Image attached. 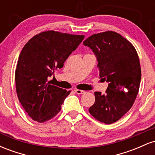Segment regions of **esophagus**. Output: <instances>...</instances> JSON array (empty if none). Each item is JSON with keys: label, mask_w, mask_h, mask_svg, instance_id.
Listing matches in <instances>:
<instances>
[{"label": "esophagus", "mask_w": 155, "mask_h": 155, "mask_svg": "<svg viewBox=\"0 0 155 155\" xmlns=\"http://www.w3.org/2000/svg\"><path fill=\"white\" fill-rule=\"evenodd\" d=\"M74 92H75L76 94H78V95H81V94L84 93V91L81 90H74Z\"/></svg>", "instance_id": "esophagus-1"}]
</instances>
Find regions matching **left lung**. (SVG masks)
<instances>
[{"label": "left lung", "mask_w": 155, "mask_h": 155, "mask_svg": "<svg viewBox=\"0 0 155 155\" xmlns=\"http://www.w3.org/2000/svg\"><path fill=\"white\" fill-rule=\"evenodd\" d=\"M83 44L95 54L100 78L108 82L106 93L95 92V104L89 112L101 122L114 123L130 109L138 95L141 78L138 53L114 31L92 35Z\"/></svg>", "instance_id": "left-lung-1"}]
</instances>
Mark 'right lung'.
Masks as SVG:
<instances>
[{
    "label": "right lung",
    "mask_w": 155,
    "mask_h": 155,
    "mask_svg": "<svg viewBox=\"0 0 155 155\" xmlns=\"http://www.w3.org/2000/svg\"><path fill=\"white\" fill-rule=\"evenodd\" d=\"M84 35L48 31L28 41L19 56L15 71L17 94L30 117L44 122L56 116L71 91L50 84L48 78L62 68Z\"/></svg>",
    "instance_id": "1"
}]
</instances>
